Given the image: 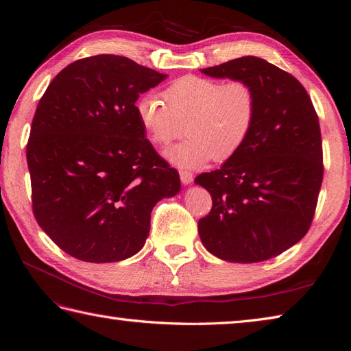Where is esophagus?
I'll use <instances>...</instances> for the list:
<instances>
[{
  "label": "esophagus",
  "mask_w": 351,
  "mask_h": 351,
  "mask_svg": "<svg viewBox=\"0 0 351 351\" xmlns=\"http://www.w3.org/2000/svg\"><path fill=\"white\" fill-rule=\"evenodd\" d=\"M180 180L184 186H187L193 182V174L190 171H180Z\"/></svg>",
  "instance_id": "1"
}]
</instances>
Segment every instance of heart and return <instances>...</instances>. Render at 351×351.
<instances>
[{"label": "heart", "mask_w": 351, "mask_h": 351, "mask_svg": "<svg viewBox=\"0 0 351 351\" xmlns=\"http://www.w3.org/2000/svg\"><path fill=\"white\" fill-rule=\"evenodd\" d=\"M162 97L164 101L143 95L136 104L137 119L158 146H168L187 132L190 139L167 152L169 161L183 168L236 156L256 120V95L243 80L184 76L169 84Z\"/></svg>", "instance_id": "heart-1"}]
</instances>
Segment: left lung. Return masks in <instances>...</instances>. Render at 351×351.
Here are the masks:
<instances>
[{"instance_id":"8db88e82","label":"left lung","mask_w":351,"mask_h":351,"mask_svg":"<svg viewBox=\"0 0 351 351\" xmlns=\"http://www.w3.org/2000/svg\"><path fill=\"white\" fill-rule=\"evenodd\" d=\"M200 71L249 83L258 104L239 154L195 180L214 202L197 222L200 240L222 261H268L312 224L324 177L319 120L302 83L267 60L247 56Z\"/></svg>"}]
</instances>
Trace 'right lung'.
<instances>
[{
    "mask_svg": "<svg viewBox=\"0 0 351 351\" xmlns=\"http://www.w3.org/2000/svg\"><path fill=\"white\" fill-rule=\"evenodd\" d=\"M167 77L102 54L71 62L40 98L26 147L32 204L39 227L70 256H133L156 202L180 192L177 169L146 139L134 105Z\"/></svg>",
    "mask_w": 351,
    "mask_h": 351,
    "instance_id": "1",
    "label": "right lung"
}]
</instances>
